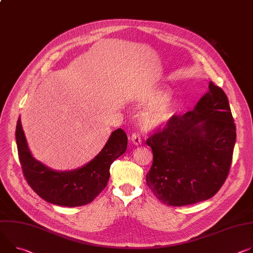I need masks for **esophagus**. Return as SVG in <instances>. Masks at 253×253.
I'll return each mask as SVG.
<instances>
[{"label": "esophagus", "mask_w": 253, "mask_h": 253, "mask_svg": "<svg viewBox=\"0 0 253 253\" xmlns=\"http://www.w3.org/2000/svg\"><path fill=\"white\" fill-rule=\"evenodd\" d=\"M131 141H132L133 144L136 145V146H138V145H140V144L142 143V140H141V138H140V135L137 134V133H133V134L131 135Z\"/></svg>", "instance_id": "1"}]
</instances>
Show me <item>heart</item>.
Masks as SVG:
<instances>
[{"mask_svg": "<svg viewBox=\"0 0 253 253\" xmlns=\"http://www.w3.org/2000/svg\"><path fill=\"white\" fill-rule=\"evenodd\" d=\"M169 91L159 86H143L135 91L132 103L138 108H145L141 115L145 129H164L172 121L177 106L169 100Z\"/></svg>", "mask_w": 253, "mask_h": 253, "instance_id": "b5f03b06", "label": "heart"}]
</instances>
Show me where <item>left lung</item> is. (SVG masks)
Segmentation results:
<instances>
[{"label": "left lung", "instance_id": "obj_1", "mask_svg": "<svg viewBox=\"0 0 253 253\" xmlns=\"http://www.w3.org/2000/svg\"><path fill=\"white\" fill-rule=\"evenodd\" d=\"M236 127L223 89L210 82L194 109L174 116L147 139L153 164L146 182L169 206H186L212 198L230 169Z\"/></svg>", "mask_w": 253, "mask_h": 253}]
</instances>
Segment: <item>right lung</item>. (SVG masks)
I'll use <instances>...</instances> for the list:
<instances>
[{"instance_id": "1", "label": "right lung", "mask_w": 253, "mask_h": 253, "mask_svg": "<svg viewBox=\"0 0 253 253\" xmlns=\"http://www.w3.org/2000/svg\"><path fill=\"white\" fill-rule=\"evenodd\" d=\"M128 138L122 129L111 133L103 149L89 163L73 170H55L35 159L30 152L19 118L16 143L23 173L32 190L48 203L78 207L93 201L107 186L110 167L127 149Z\"/></svg>"}]
</instances>
